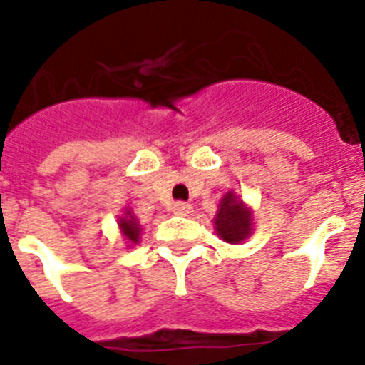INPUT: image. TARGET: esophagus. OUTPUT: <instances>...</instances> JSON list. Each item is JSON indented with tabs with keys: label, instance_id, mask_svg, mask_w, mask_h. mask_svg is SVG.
<instances>
[{
	"label": "esophagus",
	"instance_id": "esophagus-1",
	"mask_svg": "<svg viewBox=\"0 0 365 365\" xmlns=\"http://www.w3.org/2000/svg\"><path fill=\"white\" fill-rule=\"evenodd\" d=\"M172 210L175 215H190L193 210V206L190 202H175Z\"/></svg>",
	"mask_w": 365,
	"mask_h": 365
}]
</instances>
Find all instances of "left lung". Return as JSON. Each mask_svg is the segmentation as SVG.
Returning a JSON list of instances; mask_svg holds the SVG:
<instances>
[{"label":"left lung","instance_id":"8db88e82","mask_svg":"<svg viewBox=\"0 0 365 365\" xmlns=\"http://www.w3.org/2000/svg\"><path fill=\"white\" fill-rule=\"evenodd\" d=\"M214 228L225 243H245L254 232V210L234 190H228L219 202Z\"/></svg>","mask_w":365,"mask_h":365}]
</instances>
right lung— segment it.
<instances>
[{
  "label": "right lung",
  "mask_w": 365,
  "mask_h": 365,
  "mask_svg": "<svg viewBox=\"0 0 365 365\" xmlns=\"http://www.w3.org/2000/svg\"><path fill=\"white\" fill-rule=\"evenodd\" d=\"M118 230L122 234V240L128 243V247H135L140 241V235H143V225L138 222V219L135 217L133 210L125 206L122 214L117 217Z\"/></svg>",
  "instance_id": "1"
}]
</instances>
